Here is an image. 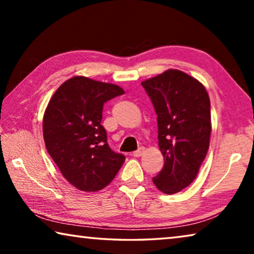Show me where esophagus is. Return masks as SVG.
Returning a JSON list of instances; mask_svg holds the SVG:
<instances>
[{
    "label": "esophagus",
    "mask_w": 254,
    "mask_h": 254,
    "mask_svg": "<svg viewBox=\"0 0 254 254\" xmlns=\"http://www.w3.org/2000/svg\"><path fill=\"white\" fill-rule=\"evenodd\" d=\"M143 152H144V148H143V147H140L139 149L136 150V151L132 152V156H134V157H140V156H142Z\"/></svg>",
    "instance_id": "obj_1"
}]
</instances>
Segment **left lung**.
Masks as SVG:
<instances>
[{"instance_id":"1","label":"left lung","mask_w":254,"mask_h":254,"mask_svg":"<svg viewBox=\"0 0 254 254\" xmlns=\"http://www.w3.org/2000/svg\"><path fill=\"white\" fill-rule=\"evenodd\" d=\"M141 85L156 111L159 148L165 159L152 182L165 194H176L194 182L208 151V94L203 84L177 69L166 70Z\"/></svg>"}]
</instances>
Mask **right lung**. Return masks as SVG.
<instances>
[{
	"label": "right lung",
	"instance_id": "right-lung-1",
	"mask_svg": "<svg viewBox=\"0 0 254 254\" xmlns=\"http://www.w3.org/2000/svg\"><path fill=\"white\" fill-rule=\"evenodd\" d=\"M122 94L118 85L75 76L60 85L48 103L42 121L47 151L79 190L106 187L126 160L109 147L101 124L104 103Z\"/></svg>",
	"mask_w": 254,
	"mask_h": 254
}]
</instances>
